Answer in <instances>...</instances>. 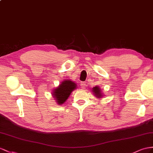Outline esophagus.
<instances>
[{
  "mask_svg": "<svg viewBox=\"0 0 153 153\" xmlns=\"http://www.w3.org/2000/svg\"><path fill=\"white\" fill-rule=\"evenodd\" d=\"M81 88H85V87H86V83H85V82H83V83H81Z\"/></svg>",
  "mask_w": 153,
  "mask_h": 153,
  "instance_id": "34e87169",
  "label": "esophagus"
}]
</instances>
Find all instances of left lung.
Instances as JSON below:
<instances>
[{"label": "left lung", "instance_id": "obj_1", "mask_svg": "<svg viewBox=\"0 0 153 153\" xmlns=\"http://www.w3.org/2000/svg\"><path fill=\"white\" fill-rule=\"evenodd\" d=\"M92 89H93L92 92H94L96 96H97V97H101V96H103L102 94H101V91H100V88H99V87H97V86H96V87H94Z\"/></svg>", "mask_w": 153, "mask_h": 153}]
</instances>
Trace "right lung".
<instances>
[{"label": "right lung", "instance_id": "right-lung-1", "mask_svg": "<svg viewBox=\"0 0 153 153\" xmlns=\"http://www.w3.org/2000/svg\"><path fill=\"white\" fill-rule=\"evenodd\" d=\"M76 88V83L72 81H64L56 89H55L52 95H53L55 99H56L58 104H62L68 99L70 94Z\"/></svg>", "mask_w": 153, "mask_h": 153}]
</instances>
